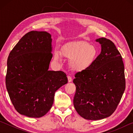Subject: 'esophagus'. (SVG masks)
I'll return each mask as SVG.
<instances>
[{
  "instance_id": "34e87169",
  "label": "esophagus",
  "mask_w": 133,
  "mask_h": 133,
  "mask_svg": "<svg viewBox=\"0 0 133 133\" xmlns=\"http://www.w3.org/2000/svg\"><path fill=\"white\" fill-rule=\"evenodd\" d=\"M67 78H68V82H72V78L70 76H67Z\"/></svg>"
}]
</instances>
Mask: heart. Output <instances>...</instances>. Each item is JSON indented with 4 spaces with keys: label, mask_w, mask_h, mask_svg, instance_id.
I'll use <instances>...</instances> for the list:
<instances>
[{
    "label": "heart",
    "mask_w": 133,
    "mask_h": 133,
    "mask_svg": "<svg viewBox=\"0 0 133 133\" xmlns=\"http://www.w3.org/2000/svg\"><path fill=\"white\" fill-rule=\"evenodd\" d=\"M61 55L70 59L69 66L74 71H82L90 67L98 56V50L94 46L85 41L69 43L62 48ZM56 61H60L57 52L54 55Z\"/></svg>",
    "instance_id": "obj_1"
}]
</instances>
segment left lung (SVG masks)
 Wrapping results in <instances>:
<instances>
[{
    "mask_svg": "<svg viewBox=\"0 0 133 133\" xmlns=\"http://www.w3.org/2000/svg\"><path fill=\"white\" fill-rule=\"evenodd\" d=\"M96 41L102 46L100 54L89 69L78 72L73 80L74 107L80 116L90 120L111 116L125 88L124 66L115 44L104 37Z\"/></svg>",
    "mask_w": 133,
    "mask_h": 133,
    "instance_id": "8db88e82",
    "label": "left lung"
}]
</instances>
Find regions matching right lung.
Returning <instances> with one entry per match:
<instances>
[{"label":"right lung","mask_w":133,"mask_h":133,"mask_svg":"<svg viewBox=\"0 0 133 133\" xmlns=\"http://www.w3.org/2000/svg\"><path fill=\"white\" fill-rule=\"evenodd\" d=\"M51 35L31 31L9 55L6 87L16 111L29 117L44 116L52 106L55 92L68 82L62 71L49 70L52 58Z\"/></svg>","instance_id":"right-lung-1"}]
</instances>
